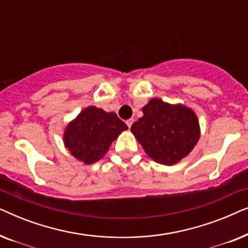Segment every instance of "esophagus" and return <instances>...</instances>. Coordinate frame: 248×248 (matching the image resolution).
<instances>
[{
  "label": "esophagus",
  "instance_id": "1",
  "mask_svg": "<svg viewBox=\"0 0 248 248\" xmlns=\"http://www.w3.org/2000/svg\"><path fill=\"white\" fill-rule=\"evenodd\" d=\"M133 122H134L133 118H130V120H127V121H126L127 126H128V127H131V126H132V124H133Z\"/></svg>",
  "mask_w": 248,
  "mask_h": 248
}]
</instances>
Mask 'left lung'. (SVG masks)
Returning <instances> with one entry per match:
<instances>
[{"mask_svg": "<svg viewBox=\"0 0 248 248\" xmlns=\"http://www.w3.org/2000/svg\"><path fill=\"white\" fill-rule=\"evenodd\" d=\"M142 111L143 116L133 123L131 132L145 154L158 164H177L198 143L200 125L191 108L154 98Z\"/></svg>", "mask_w": 248, "mask_h": 248, "instance_id": "8db88e82", "label": "left lung"}]
</instances>
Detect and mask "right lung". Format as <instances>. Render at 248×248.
<instances>
[{"label":"right lung","instance_id":"right-lung-1","mask_svg":"<svg viewBox=\"0 0 248 248\" xmlns=\"http://www.w3.org/2000/svg\"><path fill=\"white\" fill-rule=\"evenodd\" d=\"M127 125L113 113L94 106L87 107L64 132V144L71 155L83 164H93L106 155L110 144Z\"/></svg>","mask_w":248,"mask_h":248}]
</instances>
